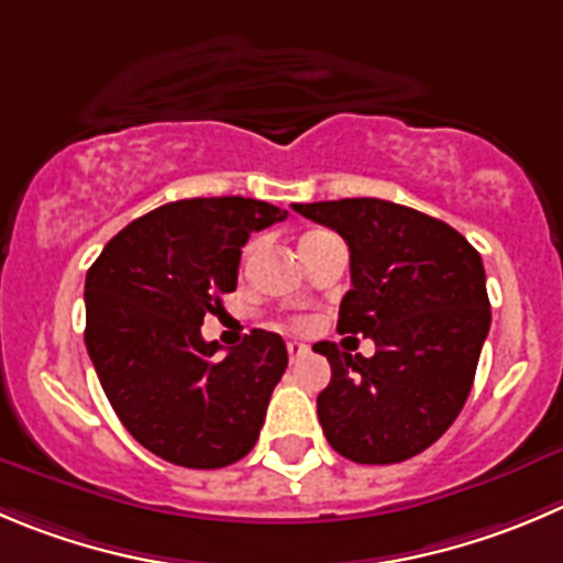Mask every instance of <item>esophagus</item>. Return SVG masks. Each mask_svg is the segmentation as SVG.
<instances>
[{
	"label": "esophagus",
	"mask_w": 563,
	"mask_h": 563,
	"mask_svg": "<svg viewBox=\"0 0 563 563\" xmlns=\"http://www.w3.org/2000/svg\"><path fill=\"white\" fill-rule=\"evenodd\" d=\"M287 353H290V362H298V358H301V356H307L309 347L303 345V342L290 340V342H287Z\"/></svg>",
	"instance_id": "obj_1"
}]
</instances>
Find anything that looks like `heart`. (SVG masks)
<instances>
[{
  "label": "heart",
  "instance_id": "obj_1",
  "mask_svg": "<svg viewBox=\"0 0 563 563\" xmlns=\"http://www.w3.org/2000/svg\"><path fill=\"white\" fill-rule=\"evenodd\" d=\"M318 234H323V232H307V234H303V238H301V243H307V240L318 238ZM251 251H254V245H249V249H245V251H243V262H245V260H249V256H251Z\"/></svg>",
  "mask_w": 563,
  "mask_h": 563
}]
</instances>
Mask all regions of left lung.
Listing matches in <instances>:
<instances>
[{"instance_id":"8db88e82","label":"left lung","mask_w":563,"mask_h":563,"mask_svg":"<svg viewBox=\"0 0 563 563\" xmlns=\"http://www.w3.org/2000/svg\"><path fill=\"white\" fill-rule=\"evenodd\" d=\"M351 251L340 334L376 353L318 342L331 384L318 395L329 445L358 464H395L431 448L473 389L492 312L481 254L445 221L382 198L292 205Z\"/></svg>"}]
</instances>
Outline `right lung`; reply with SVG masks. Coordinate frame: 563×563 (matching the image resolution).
Returning <instances> with one entry per match:
<instances>
[{"instance_id":"right-lung-1","label":"right lung","mask_w":563,"mask_h":563,"mask_svg":"<svg viewBox=\"0 0 563 563\" xmlns=\"http://www.w3.org/2000/svg\"><path fill=\"white\" fill-rule=\"evenodd\" d=\"M285 218L256 198H181L121 229L90 265L85 345L118 420L154 456L218 470L256 445L285 340L254 329L218 356L201 323L238 287L251 232Z\"/></svg>"}]
</instances>
